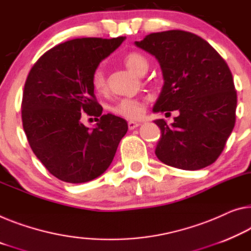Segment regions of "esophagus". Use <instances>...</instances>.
<instances>
[{
	"label": "esophagus",
	"mask_w": 251,
	"mask_h": 251,
	"mask_svg": "<svg viewBox=\"0 0 251 251\" xmlns=\"http://www.w3.org/2000/svg\"><path fill=\"white\" fill-rule=\"evenodd\" d=\"M139 126H140V123L136 122V121H129V122H128V126H129L130 130L136 129V128H138Z\"/></svg>",
	"instance_id": "obj_1"
}]
</instances>
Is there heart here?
<instances>
[{"label":"heart","mask_w":251,"mask_h":251,"mask_svg":"<svg viewBox=\"0 0 251 251\" xmlns=\"http://www.w3.org/2000/svg\"><path fill=\"white\" fill-rule=\"evenodd\" d=\"M123 63L131 72L137 75H144L148 71V60L140 52H129L123 57ZM91 83L96 93H103L106 87V79L101 66L94 69L91 77ZM146 104L144 101L134 99H122L112 107V111L118 115L130 120L141 118L145 113Z\"/></svg>","instance_id":"1"}]
</instances>
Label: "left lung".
Wrapping results in <instances>:
<instances>
[{"label":"left lung","mask_w":251,"mask_h":251,"mask_svg":"<svg viewBox=\"0 0 251 251\" xmlns=\"http://www.w3.org/2000/svg\"><path fill=\"white\" fill-rule=\"evenodd\" d=\"M134 45L155 56L163 73L152 112H179L171 125L153 121L161 132L157 158L185 171L213 164L236 122L237 92L225 59L209 42L182 30L150 33Z\"/></svg>","instance_id":"1"}]
</instances>
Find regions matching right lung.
<instances>
[{
	"label": "right lung",
	"mask_w": 251,
	"mask_h": 251,
	"mask_svg": "<svg viewBox=\"0 0 251 251\" xmlns=\"http://www.w3.org/2000/svg\"><path fill=\"white\" fill-rule=\"evenodd\" d=\"M126 37L80 38L42 55L30 71L22 98L23 130L34 155L63 182L85 183L109 168L128 123L102 114L91 77ZM84 113L95 116L88 128Z\"/></svg>",
	"instance_id": "right-lung-1"
}]
</instances>
